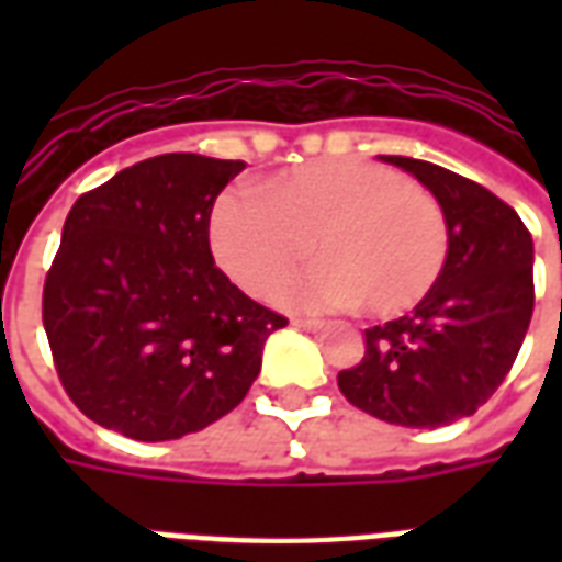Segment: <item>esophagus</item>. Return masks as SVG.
Here are the masks:
<instances>
[{"instance_id":"obj_1","label":"esophagus","mask_w":562,"mask_h":562,"mask_svg":"<svg viewBox=\"0 0 562 562\" xmlns=\"http://www.w3.org/2000/svg\"><path fill=\"white\" fill-rule=\"evenodd\" d=\"M292 325L301 330H322L325 322H318V318H292Z\"/></svg>"}]
</instances>
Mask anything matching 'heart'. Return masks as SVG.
I'll return each instance as SVG.
<instances>
[{
    "label": "heart",
    "mask_w": 562,
    "mask_h": 562,
    "mask_svg": "<svg viewBox=\"0 0 562 562\" xmlns=\"http://www.w3.org/2000/svg\"><path fill=\"white\" fill-rule=\"evenodd\" d=\"M322 261L282 289L301 310L352 306L394 318L422 304L448 258L446 213L403 173L364 159L310 161L256 192H225L210 249L240 289L268 297L310 252Z\"/></svg>",
    "instance_id": "obj_1"
}]
</instances>
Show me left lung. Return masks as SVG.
<instances>
[{
	"instance_id": "left-lung-1",
	"label": "left lung",
	"mask_w": 562,
	"mask_h": 562,
	"mask_svg": "<svg viewBox=\"0 0 562 562\" xmlns=\"http://www.w3.org/2000/svg\"><path fill=\"white\" fill-rule=\"evenodd\" d=\"M379 159L434 192L446 213L448 258L409 316L364 330V358L340 370L337 385L379 422L434 430L475 413L515 364L536 301L532 237L484 186L434 161Z\"/></svg>"
}]
</instances>
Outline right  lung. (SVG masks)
<instances>
[{"mask_svg": "<svg viewBox=\"0 0 562 562\" xmlns=\"http://www.w3.org/2000/svg\"><path fill=\"white\" fill-rule=\"evenodd\" d=\"M244 161L144 159L75 201L44 280V330L80 413L165 442L220 422L252 389L289 318L210 256V213Z\"/></svg>", "mask_w": 562, "mask_h": 562, "instance_id": "1", "label": "right lung"}]
</instances>
